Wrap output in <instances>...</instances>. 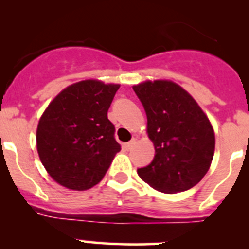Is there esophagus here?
<instances>
[{
  "instance_id": "obj_1",
  "label": "esophagus",
  "mask_w": 249,
  "mask_h": 249,
  "mask_svg": "<svg viewBox=\"0 0 249 249\" xmlns=\"http://www.w3.org/2000/svg\"><path fill=\"white\" fill-rule=\"evenodd\" d=\"M135 143H136V140H135V139H132L131 141H130V142L125 143V144H124V148H125V149H126V150L131 149V147H132V145L135 144Z\"/></svg>"
}]
</instances>
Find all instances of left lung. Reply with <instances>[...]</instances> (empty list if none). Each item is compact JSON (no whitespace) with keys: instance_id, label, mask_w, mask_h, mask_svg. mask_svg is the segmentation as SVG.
<instances>
[{"instance_id":"1","label":"left lung","mask_w":249,"mask_h":249,"mask_svg":"<svg viewBox=\"0 0 249 249\" xmlns=\"http://www.w3.org/2000/svg\"><path fill=\"white\" fill-rule=\"evenodd\" d=\"M135 94L147 114V131L155 155L137 173L155 190L185 192L202 179L214 154V132L210 120L183 88L170 80L135 85Z\"/></svg>"}]
</instances>
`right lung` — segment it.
Returning a JSON list of instances; mask_svg holds the SVG:
<instances>
[{
	"instance_id": "right-lung-1",
	"label": "right lung",
	"mask_w": 249,
	"mask_h": 249,
	"mask_svg": "<svg viewBox=\"0 0 249 249\" xmlns=\"http://www.w3.org/2000/svg\"><path fill=\"white\" fill-rule=\"evenodd\" d=\"M118 84L83 80L62 90L44 110L37 127V150L59 184L87 190L106 175L120 150L107 112Z\"/></svg>"
}]
</instances>
